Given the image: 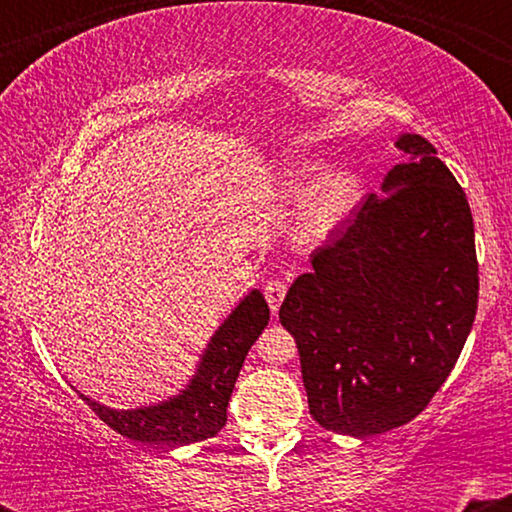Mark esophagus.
Segmentation results:
<instances>
[{
	"mask_svg": "<svg viewBox=\"0 0 512 512\" xmlns=\"http://www.w3.org/2000/svg\"><path fill=\"white\" fill-rule=\"evenodd\" d=\"M286 291H289V286H286L284 279H272L267 281V286H264V298H267L269 308H272V313H276L279 310L281 301H284Z\"/></svg>",
	"mask_w": 512,
	"mask_h": 512,
	"instance_id": "obj_1",
	"label": "esophagus"
}]
</instances>
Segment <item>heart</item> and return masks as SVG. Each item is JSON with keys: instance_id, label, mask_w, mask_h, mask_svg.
Here are the masks:
<instances>
[{"instance_id": "heart-1", "label": "heart", "mask_w": 512, "mask_h": 512, "mask_svg": "<svg viewBox=\"0 0 512 512\" xmlns=\"http://www.w3.org/2000/svg\"><path fill=\"white\" fill-rule=\"evenodd\" d=\"M325 168L320 163H303L289 175V192L293 197H308L301 216V236L305 240L327 238L346 221L361 199V180L349 170L322 177ZM314 192L310 193L309 190Z\"/></svg>"}]
</instances>
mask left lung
<instances>
[{
  "label": "left lung",
  "instance_id": "obj_1",
  "mask_svg": "<svg viewBox=\"0 0 512 512\" xmlns=\"http://www.w3.org/2000/svg\"><path fill=\"white\" fill-rule=\"evenodd\" d=\"M383 197L368 195L286 293L310 416L344 436L409 424L445 383L477 315L467 197L436 149L404 134Z\"/></svg>",
  "mask_w": 512,
  "mask_h": 512
}]
</instances>
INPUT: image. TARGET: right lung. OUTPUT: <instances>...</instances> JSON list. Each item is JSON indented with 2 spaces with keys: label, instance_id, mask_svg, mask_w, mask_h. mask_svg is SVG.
I'll return each mask as SVG.
<instances>
[{
  "label": "right lung",
  "instance_id": "add662e5",
  "mask_svg": "<svg viewBox=\"0 0 512 512\" xmlns=\"http://www.w3.org/2000/svg\"><path fill=\"white\" fill-rule=\"evenodd\" d=\"M269 322V305L260 291H252L211 339L202 366L187 390L158 407L115 411L79 395L93 414L113 431L137 443L175 448L207 440L226 424V407L250 346Z\"/></svg>",
  "mask_w": 512,
  "mask_h": 512
}]
</instances>
